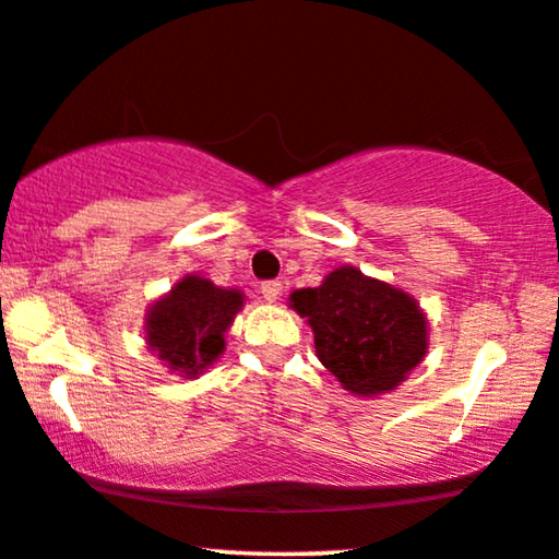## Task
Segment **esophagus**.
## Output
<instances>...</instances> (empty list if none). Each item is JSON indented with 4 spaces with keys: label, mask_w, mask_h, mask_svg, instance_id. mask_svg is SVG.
<instances>
[{
    "label": "esophagus",
    "mask_w": 559,
    "mask_h": 559,
    "mask_svg": "<svg viewBox=\"0 0 559 559\" xmlns=\"http://www.w3.org/2000/svg\"><path fill=\"white\" fill-rule=\"evenodd\" d=\"M261 294L265 301H276L281 294V281H263L261 283Z\"/></svg>",
    "instance_id": "34e87169"
}]
</instances>
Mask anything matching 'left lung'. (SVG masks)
I'll return each instance as SVG.
<instances>
[{
	"mask_svg": "<svg viewBox=\"0 0 559 559\" xmlns=\"http://www.w3.org/2000/svg\"><path fill=\"white\" fill-rule=\"evenodd\" d=\"M290 309L311 324L321 365L355 395L395 390L426 357V317L415 298L352 265L319 288L294 290Z\"/></svg>",
	"mask_w": 559,
	"mask_h": 559,
	"instance_id": "1",
	"label": "left lung"
}]
</instances>
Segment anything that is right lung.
<instances>
[{
    "label": "right lung",
    "instance_id": "1",
    "mask_svg": "<svg viewBox=\"0 0 559 559\" xmlns=\"http://www.w3.org/2000/svg\"><path fill=\"white\" fill-rule=\"evenodd\" d=\"M242 306L235 288L187 276L156 301L146 319V342L156 357L185 377H198L225 349V332Z\"/></svg>",
    "mask_w": 559,
    "mask_h": 559
}]
</instances>
